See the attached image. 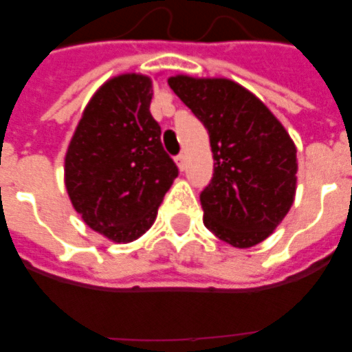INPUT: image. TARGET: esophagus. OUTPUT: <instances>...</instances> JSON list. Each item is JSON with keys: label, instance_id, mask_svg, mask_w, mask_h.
Returning a JSON list of instances; mask_svg holds the SVG:
<instances>
[{"label": "esophagus", "instance_id": "1", "mask_svg": "<svg viewBox=\"0 0 352 352\" xmlns=\"http://www.w3.org/2000/svg\"><path fill=\"white\" fill-rule=\"evenodd\" d=\"M175 162H177V166H179V170H181V171L186 170V155H184V153L177 155Z\"/></svg>", "mask_w": 352, "mask_h": 352}]
</instances>
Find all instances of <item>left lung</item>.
<instances>
[{
    "label": "left lung",
    "instance_id": "left-lung-1",
    "mask_svg": "<svg viewBox=\"0 0 352 352\" xmlns=\"http://www.w3.org/2000/svg\"><path fill=\"white\" fill-rule=\"evenodd\" d=\"M168 84L210 135L214 177L201 193L204 226L235 248L272 234L294 203L298 159L283 124L228 78L177 74Z\"/></svg>",
    "mask_w": 352,
    "mask_h": 352
}]
</instances>
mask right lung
Wrapping results in <instances>:
<instances>
[{
    "label": "right lung",
    "mask_w": 352,
    "mask_h": 352,
    "mask_svg": "<svg viewBox=\"0 0 352 352\" xmlns=\"http://www.w3.org/2000/svg\"><path fill=\"white\" fill-rule=\"evenodd\" d=\"M146 74L113 76L91 96L65 153V188L84 223L115 243H131L155 223L179 175L160 142Z\"/></svg>",
    "instance_id": "right-lung-1"
}]
</instances>
